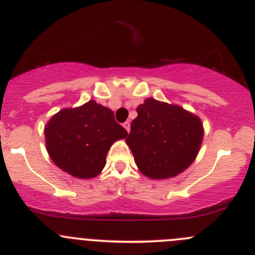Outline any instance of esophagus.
<instances>
[{
    "mask_svg": "<svg viewBox=\"0 0 255 255\" xmlns=\"http://www.w3.org/2000/svg\"><path fill=\"white\" fill-rule=\"evenodd\" d=\"M123 127L126 128V130H127V132H129V129H130V123L127 121V122L123 123Z\"/></svg>",
    "mask_w": 255,
    "mask_h": 255,
    "instance_id": "1",
    "label": "esophagus"
}]
</instances>
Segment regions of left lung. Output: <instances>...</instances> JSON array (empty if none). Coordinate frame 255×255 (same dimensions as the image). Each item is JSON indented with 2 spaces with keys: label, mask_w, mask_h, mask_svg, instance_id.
Segmentation results:
<instances>
[{
  "label": "left lung",
  "mask_w": 255,
  "mask_h": 255,
  "mask_svg": "<svg viewBox=\"0 0 255 255\" xmlns=\"http://www.w3.org/2000/svg\"><path fill=\"white\" fill-rule=\"evenodd\" d=\"M126 138L134 162L144 176L165 180L184 172L203 142L200 118L181 107L147 98Z\"/></svg>",
  "instance_id": "obj_1"
}]
</instances>
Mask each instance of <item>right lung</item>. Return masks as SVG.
Returning <instances> with one entry per match:
<instances>
[{"mask_svg": "<svg viewBox=\"0 0 255 255\" xmlns=\"http://www.w3.org/2000/svg\"><path fill=\"white\" fill-rule=\"evenodd\" d=\"M46 149L52 162L77 178H93L106 166L112 144L127 137L107 107L89 101L61 109L45 127Z\"/></svg>", "mask_w": 255, "mask_h": 255, "instance_id": "right-lung-1", "label": "right lung"}]
</instances>
